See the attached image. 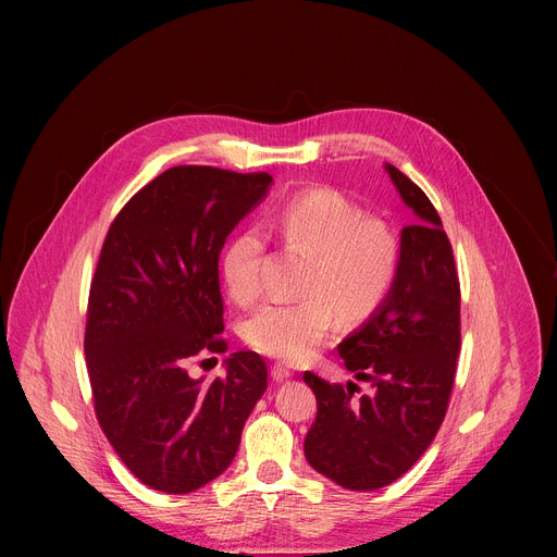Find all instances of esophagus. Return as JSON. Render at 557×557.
Listing matches in <instances>:
<instances>
[{
  "label": "esophagus",
  "mask_w": 557,
  "mask_h": 557,
  "mask_svg": "<svg viewBox=\"0 0 557 557\" xmlns=\"http://www.w3.org/2000/svg\"><path fill=\"white\" fill-rule=\"evenodd\" d=\"M271 376H273L275 381H286V379L293 376V372H290L286 366H282V363H273V366H271Z\"/></svg>",
  "instance_id": "1"
}]
</instances>
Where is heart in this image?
Wrapping results in <instances>:
<instances>
[{
  "label": "heart",
  "instance_id": "b5f03b06",
  "mask_svg": "<svg viewBox=\"0 0 557 557\" xmlns=\"http://www.w3.org/2000/svg\"><path fill=\"white\" fill-rule=\"evenodd\" d=\"M288 249L308 256L301 277L306 297L269 301L245 324V342L269 357L299 363L329 337L337 310L361 320L385 299L399 264V243L387 222L363 211L335 189L290 196L269 218ZM264 237L243 231L222 253V277L233 301L251 304L262 290Z\"/></svg>",
  "mask_w": 557,
  "mask_h": 557
}]
</instances>
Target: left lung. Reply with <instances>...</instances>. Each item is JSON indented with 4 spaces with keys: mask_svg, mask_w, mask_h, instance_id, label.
<instances>
[{
    "mask_svg": "<svg viewBox=\"0 0 557 557\" xmlns=\"http://www.w3.org/2000/svg\"><path fill=\"white\" fill-rule=\"evenodd\" d=\"M414 211L401 231L389 293L337 350L357 383H329L304 372L317 399L304 454L312 469L352 492L394 483L434 441L449 404L460 350V284L443 222L406 174L385 165Z\"/></svg>",
    "mask_w": 557,
    "mask_h": 557,
    "instance_id": "8db88e82",
    "label": "left lung"
}]
</instances>
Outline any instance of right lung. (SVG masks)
I'll return each instance as SVG.
<instances>
[{"mask_svg": "<svg viewBox=\"0 0 557 557\" xmlns=\"http://www.w3.org/2000/svg\"><path fill=\"white\" fill-rule=\"evenodd\" d=\"M273 178L181 165L136 191L114 218L88 299L86 361L103 434L140 483L189 494L231 465L267 389V363L240 350L224 376L191 379L196 357L224 352L220 251Z\"/></svg>", "mask_w": 557, "mask_h": 557, "instance_id": "1", "label": "right lung"}]
</instances>
